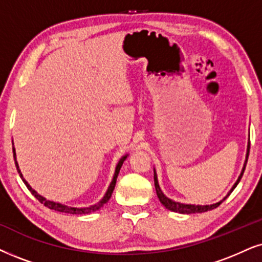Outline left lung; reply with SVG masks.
Returning <instances> with one entry per match:
<instances>
[{"instance_id": "8db88e82", "label": "left lung", "mask_w": 262, "mask_h": 262, "mask_svg": "<svg viewBox=\"0 0 262 262\" xmlns=\"http://www.w3.org/2000/svg\"><path fill=\"white\" fill-rule=\"evenodd\" d=\"M249 150H250V142L249 145H248V154H247V160H246V163H244V167H243V170H242V173L239 175V178H238L237 183L233 185L232 190L230 191V193L232 192L236 186L238 185V183L241 181L242 177H243V173L244 170H246V165H247V162H248V157H249ZM154 179H155V187H156V193H157L158 198H160L161 203L164 205L165 208H167L168 210H171V211H175V213H181V214H193V213H204V211H208V210H211L214 209V208H217L219 205L223 203V201L219 202V203H215L213 205H191V204H181V203H178V202H174L169 200V198H167L163 194V192L161 191L160 188V185H158V180H157V175L156 173L154 174ZM230 193L227 194V196H230ZM226 200V198H224V201Z\"/></svg>"}]
</instances>
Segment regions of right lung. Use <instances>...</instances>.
<instances>
[{"label": "right lung", "instance_id": "right-lung-1", "mask_svg": "<svg viewBox=\"0 0 262 262\" xmlns=\"http://www.w3.org/2000/svg\"><path fill=\"white\" fill-rule=\"evenodd\" d=\"M13 154H14V161H15V152H14V148H13ZM125 157H127V156H124V157L121 158V161L118 162L117 167H116L114 180H112L110 187H108V190H107V192H106V194H105V196H104V198H102V200H101L100 202H99L98 204L92 205V207H89V208H70V207H66V205H62V204H59V203H54V202L47 201V200H46V198H43L42 196H39V194L36 193V191L32 190L31 186H30V185H29L28 183H26V180H25L24 178H23V175H21V173H20V169H19V165H18V163H16V161H15V167H16V170H18L19 175H20V178L23 179V181H24V184L26 185V187L29 188V191L31 192V193L34 194V196H35L36 198H37V200H38L39 202H41V203H42L43 205H46V207H48L49 209L60 211V213H68V214H89V213H92V211H95V210H98L99 208H101L102 205H104L105 203H107L108 200H110V198H111V194H112V192H114V188H115V186H116V180H117L118 173H120V169H121L122 164H123Z\"/></svg>", "mask_w": 262, "mask_h": 262}]
</instances>
